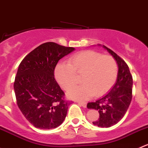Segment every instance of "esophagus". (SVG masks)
Wrapping results in <instances>:
<instances>
[{
  "instance_id": "1",
  "label": "esophagus",
  "mask_w": 148,
  "mask_h": 148,
  "mask_svg": "<svg viewBox=\"0 0 148 148\" xmlns=\"http://www.w3.org/2000/svg\"><path fill=\"white\" fill-rule=\"evenodd\" d=\"M77 103H78L79 106H82V107L85 108L86 106H87V103H85V102H81V101H77Z\"/></svg>"
}]
</instances>
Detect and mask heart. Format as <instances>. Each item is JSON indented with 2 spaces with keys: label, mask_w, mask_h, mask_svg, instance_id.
I'll return each instance as SVG.
<instances>
[{
  "label": "heart",
  "mask_w": 148,
  "mask_h": 148,
  "mask_svg": "<svg viewBox=\"0 0 148 148\" xmlns=\"http://www.w3.org/2000/svg\"><path fill=\"white\" fill-rule=\"evenodd\" d=\"M76 75H82V84L68 92L69 97L87 100L95 95H103L111 89L116 81L118 65L114 57L102 55L93 51H85L73 56L66 64H58L55 77L58 84L68 90L77 82Z\"/></svg>",
  "instance_id": "heart-1"
}]
</instances>
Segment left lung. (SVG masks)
Masks as SVG:
<instances>
[{
  "instance_id": "left-lung-1",
  "label": "left lung",
  "mask_w": 148,
  "mask_h": 148,
  "mask_svg": "<svg viewBox=\"0 0 148 148\" xmlns=\"http://www.w3.org/2000/svg\"><path fill=\"white\" fill-rule=\"evenodd\" d=\"M103 47L116 61L119 68L116 82L108 94L95 102L88 103L87 107L98 110L100 116L93 121L94 125L110 127L116 124L127 111L132 98L133 79L125 61L106 46Z\"/></svg>"
}]
</instances>
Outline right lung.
<instances>
[{
	"label": "right lung",
	"mask_w": 148,
	"mask_h": 148,
	"mask_svg": "<svg viewBox=\"0 0 148 148\" xmlns=\"http://www.w3.org/2000/svg\"><path fill=\"white\" fill-rule=\"evenodd\" d=\"M74 51L48 42L39 45L22 60L14 84L18 108L34 127L51 130L65 119L69 102L54 77L61 58Z\"/></svg>",
	"instance_id": "1"
}]
</instances>
